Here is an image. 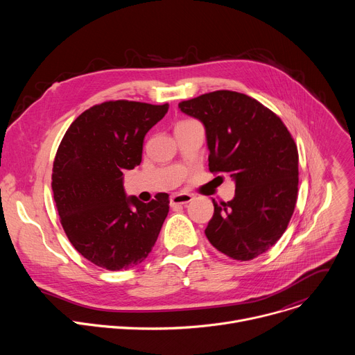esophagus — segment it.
<instances>
[{"label":"esophagus","mask_w":355,"mask_h":355,"mask_svg":"<svg viewBox=\"0 0 355 355\" xmlns=\"http://www.w3.org/2000/svg\"><path fill=\"white\" fill-rule=\"evenodd\" d=\"M193 199V196L191 193H174L170 199V205L171 207H177V205H187Z\"/></svg>","instance_id":"34e87169"}]
</instances>
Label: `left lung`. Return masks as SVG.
<instances>
[{"instance_id": "8db88e82", "label": "left lung", "mask_w": 355, "mask_h": 355, "mask_svg": "<svg viewBox=\"0 0 355 355\" xmlns=\"http://www.w3.org/2000/svg\"><path fill=\"white\" fill-rule=\"evenodd\" d=\"M178 108L202 122L209 170L227 173L234 198L214 202L205 234L233 260L248 261L284 234L297 198V148L282 121L257 99L214 91L182 101Z\"/></svg>"}]
</instances>
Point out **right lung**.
Here are the masks:
<instances>
[{
    "instance_id": "1",
    "label": "right lung",
    "mask_w": 355,
    "mask_h": 355,
    "mask_svg": "<svg viewBox=\"0 0 355 355\" xmlns=\"http://www.w3.org/2000/svg\"><path fill=\"white\" fill-rule=\"evenodd\" d=\"M167 111L168 104L108 101L83 112L58 148L52 189L62 226L80 254L101 268L143 263L168 215V193L144 204L123 188V171L140 164L146 133Z\"/></svg>"
}]
</instances>
